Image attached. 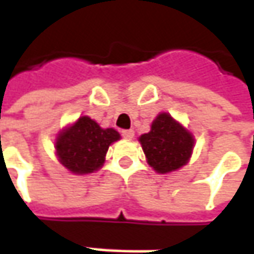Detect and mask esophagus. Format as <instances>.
<instances>
[{"label":"esophagus","instance_id":"34e87169","mask_svg":"<svg viewBox=\"0 0 254 254\" xmlns=\"http://www.w3.org/2000/svg\"><path fill=\"white\" fill-rule=\"evenodd\" d=\"M122 135L126 140H131L132 137H134V131L132 130H123Z\"/></svg>","mask_w":254,"mask_h":254}]
</instances>
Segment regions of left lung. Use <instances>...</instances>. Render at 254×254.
<instances>
[{
	"label": "left lung",
	"mask_w": 254,
	"mask_h": 254,
	"mask_svg": "<svg viewBox=\"0 0 254 254\" xmlns=\"http://www.w3.org/2000/svg\"><path fill=\"white\" fill-rule=\"evenodd\" d=\"M138 141L148 165L158 174H168L187 165L195 138L170 113H160L151 123V130L140 135Z\"/></svg>",
	"instance_id": "8db88e82"
}]
</instances>
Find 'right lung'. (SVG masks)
Wrapping results in <instances>:
<instances>
[{"label":"right lung","instance_id":"obj_1","mask_svg":"<svg viewBox=\"0 0 254 254\" xmlns=\"http://www.w3.org/2000/svg\"><path fill=\"white\" fill-rule=\"evenodd\" d=\"M120 138L114 128H103L89 116H82L58 132L55 152L66 170L86 175L102 168L109 147Z\"/></svg>","mask_w":254,"mask_h":254}]
</instances>
